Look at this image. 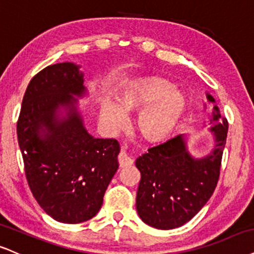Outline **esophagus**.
<instances>
[{"label": "esophagus", "instance_id": "esophagus-1", "mask_svg": "<svg viewBox=\"0 0 254 254\" xmlns=\"http://www.w3.org/2000/svg\"><path fill=\"white\" fill-rule=\"evenodd\" d=\"M118 162H119V167L124 168V167L131 166V164L133 163V160L131 157H129V155H127L125 151H121V154L118 155Z\"/></svg>", "mask_w": 254, "mask_h": 254}]
</instances>
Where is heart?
<instances>
[{
	"mask_svg": "<svg viewBox=\"0 0 254 254\" xmlns=\"http://www.w3.org/2000/svg\"><path fill=\"white\" fill-rule=\"evenodd\" d=\"M187 100L172 81L162 77H144L131 81L116 99L104 100L100 119L110 130L118 131L125 125V116L139 112L136 130L146 142L158 143L167 138L181 121Z\"/></svg>",
	"mask_w": 254,
	"mask_h": 254,
	"instance_id": "heart-1",
	"label": "heart"
}]
</instances>
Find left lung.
Segmentation results:
<instances>
[{
    "instance_id": "left-lung-1",
    "label": "left lung",
    "mask_w": 254,
    "mask_h": 254,
    "mask_svg": "<svg viewBox=\"0 0 254 254\" xmlns=\"http://www.w3.org/2000/svg\"><path fill=\"white\" fill-rule=\"evenodd\" d=\"M209 103L215 99L206 94ZM214 148L206 156L195 158L183 135L150 148L136 160L140 181L136 209L146 225L173 230L185 225L200 212L214 193L220 175L228 122L214 105L210 118Z\"/></svg>"
}]
</instances>
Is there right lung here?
I'll return each mask as SVG.
<instances>
[{
	"instance_id": "obj_1",
	"label": "right lung",
	"mask_w": 254,
	"mask_h": 254,
	"mask_svg": "<svg viewBox=\"0 0 254 254\" xmlns=\"http://www.w3.org/2000/svg\"><path fill=\"white\" fill-rule=\"evenodd\" d=\"M79 68L60 63L34 75L17 121L30 190L48 215L65 224L87 221L99 212L121 151L116 139L94 138L85 129L75 98L87 92Z\"/></svg>"
}]
</instances>
